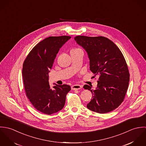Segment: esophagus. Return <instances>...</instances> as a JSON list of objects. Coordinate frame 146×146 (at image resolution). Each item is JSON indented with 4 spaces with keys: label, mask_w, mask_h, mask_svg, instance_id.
<instances>
[{
    "label": "esophagus",
    "mask_w": 146,
    "mask_h": 146,
    "mask_svg": "<svg viewBox=\"0 0 146 146\" xmlns=\"http://www.w3.org/2000/svg\"><path fill=\"white\" fill-rule=\"evenodd\" d=\"M82 88V86L80 85H74L71 86L72 90H79Z\"/></svg>",
    "instance_id": "obj_1"
}]
</instances>
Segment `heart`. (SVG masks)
I'll list each match as a JSON object with an SVG mask.
<instances>
[{
	"mask_svg": "<svg viewBox=\"0 0 146 146\" xmlns=\"http://www.w3.org/2000/svg\"><path fill=\"white\" fill-rule=\"evenodd\" d=\"M79 49H80L79 48H74V49H71V51H70V52H72V51H75V50H79Z\"/></svg>",
	"mask_w": 146,
	"mask_h": 146,
	"instance_id": "heart-1",
	"label": "heart"
}]
</instances>
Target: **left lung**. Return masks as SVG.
I'll use <instances>...</instances> for the list:
<instances>
[{
  "instance_id": "1",
  "label": "left lung",
  "mask_w": 146,
  "mask_h": 146,
  "mask_svg": "<svg viewBox=\"0 0 146 146\" xmlns=\"http://www.w3.org/2000/svg\"><path fill=\"white\" fill-rule=\"evenodd\" d=\"M74 39L87 52L90 71L100 76L96 89L84 86L93 95L87 108L100 113L114 110L123 102L130 79L123 53L113 42L104 36H77Z\"/></svg>"
}]
</instances>
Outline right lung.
I'll return each instance as SVG.
<instances>
[{
  "label": "right lung",
  "mask_w": 146,
  "mask_h": 146,
  "mask_svg": "<svg viewBox=\"0 0 146 146\" xmlns=\"http://www.w3.org/2000/svg\"><path fill=\"white\" fill-rule=\"evenodd\" d=\"M71 37L49 36L37 44L26 58L22 77L26 94L38 111L46 115L56 113L63 108L70 85L56 84L51 89L49 84L50 69L60 49Z\"/></svg>",
  "instance_id": "add662e5"
}]
</instances>
